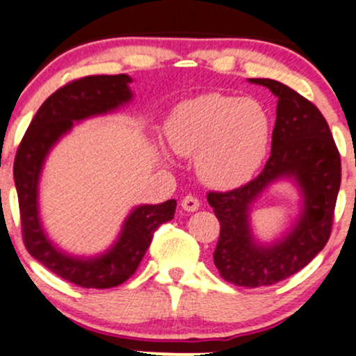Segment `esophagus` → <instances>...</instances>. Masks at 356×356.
<instances>
[{
  "instance_id": "34e87169",
  "label": "esophagus",
  "mask_w": 356,
  "mask_h": 356,
  "mask_svg": "<svg viewBox=\"0 0 356 356\" xmlns=\"http://www.w3.org/2000/svg\"><path fill=\"white\" fill-rule=\"evenodd\" d=\"M181 205H182L184 210H187V211H195V210H199L200 200L197 199L195 195H192V193H188V195H186V197H184V199L181 200Z\"/></svg>"
}]
</instances>
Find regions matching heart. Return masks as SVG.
Listing matches in <instances>:
<instances>
[{
    "label": "heart",
    "instance_id": "obj_1",
    "mask_svg": "<svg viewBox=\"0 0 356 356\" xmlns=\"http://www.w3.org/2000/svg\"><path fill=\"white\" fill-rule=\"evenodd\" d=\"M164 133L175 154H197V170L205 182L233 187L248 181L266 154L269 118L251 98L209 93L175 108Z\"/></svg>",
    "mask_w": 356,
    "mask_h": 356
}]
</instances>
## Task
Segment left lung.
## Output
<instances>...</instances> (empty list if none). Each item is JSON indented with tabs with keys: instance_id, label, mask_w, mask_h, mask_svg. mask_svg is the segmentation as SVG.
<instances>
[{
	"instance_id": "1",
	"label": "left lung",
	"mask_w": 356,
	"mask_h": 356,
	"mask_svg": "<svg viewBox=\"0 0 356 356\" xmlns=\"http://www.w3.org/2000/svg\"><path fill=\"white\" fill-rule=\"evenodd\" d=\"M277 97L271 156L253 181L228 192L207 193L220 222L213 263L225 281L243 287L271 286L300 271L330 238L341 181L340 152L318 108L296 90L271 79H250ZM279 177H294L303 188V217L289 236L271 247L250 236L248 211Z\"/></svg>"
}]
</instances>
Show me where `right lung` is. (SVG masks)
I'll list each match as a JSON object with an SVG mask.
<instances>
[{"mask_svg":"<svg viewBox=\"0 0 356 356\" xmlns=\"http://www.w3.org/2000/svg\"><path fill=\"white\" fill-rule=\"evenodd\" d=\"M128 75H88L72 80L40 105L22 136L15 157V184L21 215L22 241L29 254L58 277L87 289H108L123 284L136 273L152 233L174 218L175 200L141 205L126 218L123 232L108 253L79 259L54 248L44 235L38 215V182L47 152L74 121L102 115L131 100Z\"/></svg>","mask_w":356,"mask_h":356,"instance_id":"1","label":"right lung"}]
</instances>
